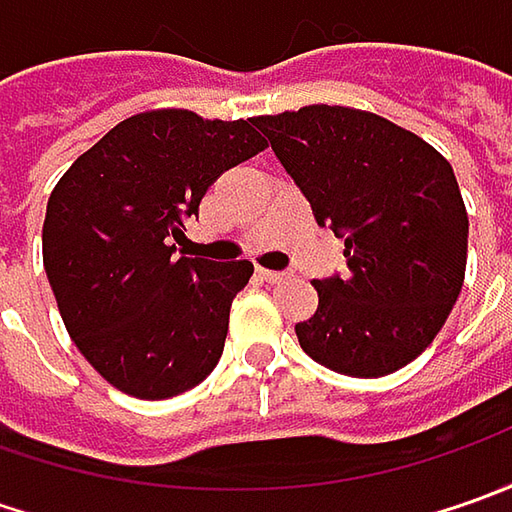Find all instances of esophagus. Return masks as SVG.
Instances as JSON below:
<instances>
[{
    "label": "esophagus",
    "instance_id": "esophagus-1",
    "mask_svg": "<svg viewBox=\"0 0 512 512\" xmlns=\"http://www.w3.org/2000/svg\"><path fill=\"white\" fill-rule=\"evenodd\" d=\"M259 276H262L265 282H270V285H279V282L290 279V276H287V273H282V270H265V267L259 270Z\"/></svg>",
    "mask_w": 512,
    "mask_h": 512
}]
</instances>
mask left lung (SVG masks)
Instances as JSON below:
<instances>
[{
  "label": "left lung",
  "instance_id": "obj_1",
  "mask_svg": "<svg viewBox=\"0 0 512 512\" xmlns=\"http://www.w3.org/2000/svg\"><path fill=\"white\" fill-rule=\"evenodd\" d=\"M319 225L344 236L347 276L313 282L316 313L296 325L313 362L353 379L410 364L456 305L467 210L433 145L370 110L307 105L256 116Z\"/></svg>",
  "mask_w": 512,
  "mask_h": 512
}]
</instances>
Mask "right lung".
<instances>
[{
  "instance_id": "1",
  "label": "right lung",
  "mask_w": 512,
  "mask_h": 512,
  "mask_svg": "<svg viewBox=\"0 0 512 512\" xmlns=\"http://www.w3.org/2000/svg\"><path fill=\"white\" fill-rule=\"evenodd\" d=\"M265 148L250 119L145 110L56 182L42 225L45 273L73 344L116 390L159 402L216 367L253 265L176 256L173 239L207 187Z\"/></svg>"
}]
</instances>
